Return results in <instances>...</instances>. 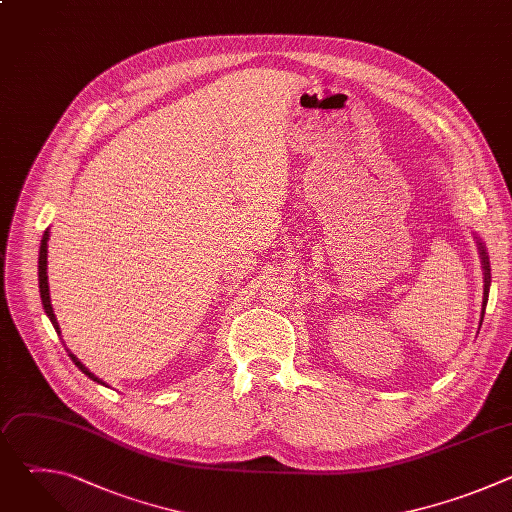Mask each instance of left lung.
Returning a JSON list of instances; mask_svg holds the SVG:
<instances>
[{"label":"left lung","instance_id":"8db88e82","mask_svg":"<svg viewBox=\"0 0 512 512\" xmlns=\"http://www.w3.org/2000/svg\"><path fill=\"white\" fill-rule=\"evenodd\" d=\"M474 239H476V245H478V253H480V259H482V271H484V298H482V312H480V326H482L486 304H488V291H490V259H488L486 247L480 241V237L474 235Z\"/></svg>","mask_w":512,"mask_h":512}]
</instances>
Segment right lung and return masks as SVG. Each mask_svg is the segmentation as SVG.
<instances>
[{"mask_svg":"<svg viewBox=\"0 0 512 512\" xmlns=\"http://www.w3.org/2000/svg\"><path fill=\"white\" fill-rule=\"evenodd\" d=\"M48 237H50V231L46 229L44 231V237H42V243H40V257H38V285H40V298H42V306H44V312H46V316L50 318V322H52V326H54V330L60 334V326H58V320H56V316H54V310H52V304H50V287H48V273H46V269H48ZM66 352H68V356H70V360L77 364L79 367V371H83L91 381H97V383H101V385H105L99 377H95L85 364L72 354L68 348H66Z\"/></svg>","mask_w":512,"mask_h":512,"instance_id":"right-lung-1","label":"right lung"}]
</instances>
